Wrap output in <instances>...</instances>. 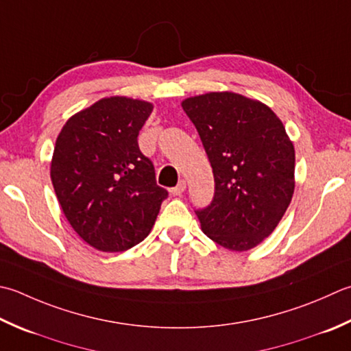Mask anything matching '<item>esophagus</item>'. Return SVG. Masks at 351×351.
<instances>
[{"label":"esophagus","instance_id":"obj_1","mask_svg":"<svg viewBox=\"0 0 351 351\" xmlns=\"http://www.w3.org/2000/svg\"><path fill=\"white\" fill-rule=\"evenodd\" d=\"M184 191H185V181L182 180V181L178 182L176 187H173V189L170 190V193L173 195V196H181V195L184 193Z\"/></svg>","mask_w":351,"mask_h":351}]
</instances>
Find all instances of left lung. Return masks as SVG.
I'll list each match as a JSON object with an SVG mask.
<instances>
[{"label": "left lung", "mask_w": 351, "mask_h": 351, "mask_svg": "<svg viewBox=\"0 0 351 351\" xmlns=\"http://www.w3.org/2000/svg\"><path fill=\"white\" fill-rule=\"evenodd\" d=\"M215 175V197L196 211L202 231L230 251H248L277 228L295 190V149L283 123L257 99L215 91L181 101Z\"/></svg>", "instance_id": "1"}]
</instances>
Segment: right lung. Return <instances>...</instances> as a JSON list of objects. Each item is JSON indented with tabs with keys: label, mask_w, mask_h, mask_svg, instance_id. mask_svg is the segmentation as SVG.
Instances as JSON below:
<instances>
[{
	"label": "right lung",
	"mask_w": 351,
	"mask_h": 351,
	"mask_svg": "<svg viewBox=\"0 0 351 351\" xmlns=\"http://www.w3.org/2000/svg\"><path fill=\"white\" fill-rule=\"evenodd\" d=\"M154 103L111 95L66 120L56 138L50 176L60 208L94 250L121 252L152 231L167 197L138 132Z\"/></svg>",
	"instance_id": "right-lung-1"
}]
</instances>
